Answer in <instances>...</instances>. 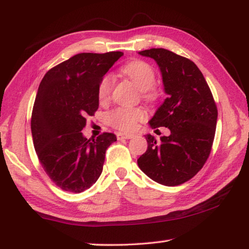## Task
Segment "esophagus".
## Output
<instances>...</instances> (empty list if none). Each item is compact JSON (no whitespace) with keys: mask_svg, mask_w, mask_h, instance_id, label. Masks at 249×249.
Here are the masks:
<instances>
[{"mask_svg":"<svg viewBox=\"0 0 249 249\" xmlns=\"http://www.w3.org/2000/svg\"><path fill=\"white\" fill-rule=\"evenodd\" d=\"M116 137L119 141L122 140H130V138L134 137V134H125V133H117Z\"/></svg>","mask_w":249,"mask_h":249,"instance_id":"obj_1","label":"esophagus"}]
</instances>
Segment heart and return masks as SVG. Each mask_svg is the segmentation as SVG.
Instances as JSON below:
<instances>
[{
    "label": "heart",
    "instance_id": "b5f03b06",
    "mask_svg": "<svg viewBox=\"0 0 249 249\" xmlns=\"http://www.w3.org/2000/svg\"><path fill=\"white\" fill-rule=\"evenodd\" d=\"M121 72L127 77L142 92L146 102H155L158 99V91L153 87L155 83V71L149 64L142 60H133L121 68ZM113 89V77L105 74L101 78L98 86V99L101 103L108 101ZM146 113L142 108L117 107L107 114L108 124L120 130L130 132L144 121Z\"/></svg>",
    "mask_w": 249,
    "mask_h": 249
}]
</instances>
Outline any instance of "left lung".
Here are the masks:
<instances>
[{"label":"left lung","instance_id":"left-lung-1","mask_svg":"<svg viewBox=\"0 0 249 249\" xmlns=\"http://www.w3.org/2000/svg\"><path fill=\"white\" fill-rule=\"evenodd\" d=\"M138 53L157 62L167 93L149 125L151 128L165 126L170 135L160 137V142L146 135L148 147L137 163L156 182L175 187L193 178L208 160L217 107L203 74L190 59L163 48Z\"/></svg>","mask_w":249,"mask_h":249}]
</instances>
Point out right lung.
Here are the masks:
<instances>
[{
	"label": "right lung",
	"mask_w": 249,
	"mask_h": 249,
	"mask_svg": "<svg viewBox=\"0 0 249 249\" xmlns=\"http://www.w3.org/2000/svg\"><path fill=\"white\" fill-rule=\"evenodd\" d=\"M122 56L78 53L48 70L39 84L31 121L34 147L46 174L64 191L80 193L95 183L105 151L116 142L112 133L88 140L81 130L99 108L101 78Z\"/></svg>",
	"instance_id": "1"
}]
</instances>
